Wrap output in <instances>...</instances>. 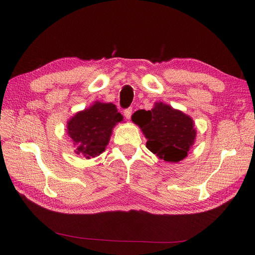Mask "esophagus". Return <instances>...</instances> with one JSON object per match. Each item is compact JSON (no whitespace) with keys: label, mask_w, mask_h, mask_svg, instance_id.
I'll list each match as a JSON object with an SVG mask.
<instances>
[{"label":"esophagus","mask_w":255,"mask_h":255,"mask_svg":"<svg viewBox=\"0 0 255 255\" xmlns=\"http://www.w3.org/2000/svg\"><path fill=\"white\" fill-rule=\"evenodd\" d=\"M124 115H125V117H126L127 119L130 118L131 115H132V110H131V108H127V110H125L124 111Z\"/></svg>","instance_id":"34e87169"}]
</instances>
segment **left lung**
I'll return each instance as SVG.
<instances>
[{
	"mask_svg": "<svg viewBox=\"0 0 255 255\" xmlns=\"http://www.w3.org/2000/svg\"><path fill=\"white\" fill-rule=\"evenodd\" d=\"M131 119L148 139L147 148L166 162L186 158L196 138L193 119L162 102L151 111H137Z\"/></svg>",
	"mask_w": 255,
	"mask_h": 255,
	"instance_id": "8db88e82",
	"label": "left lung"
}]
</instances>
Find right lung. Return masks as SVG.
Here are the masks:
<instances>
[{
  "mask_svg": "<svg viewBox=\"0 0 255 255\" xmlns=\"http://www.w3.org/2000/svg\"><path fill=\"white\" fill-rule=\"evenodd\" d=\"M123 115L112 103L95 102L69 119L67 132L77 145L74 152L86 159L95 158L105 151L113 128L123 122Z\"/></svg>",
  "mask_w": 255,
  "mask_h": 255,
  "instance_id": "1",
  "label": "right lung"
}]
</instances>
